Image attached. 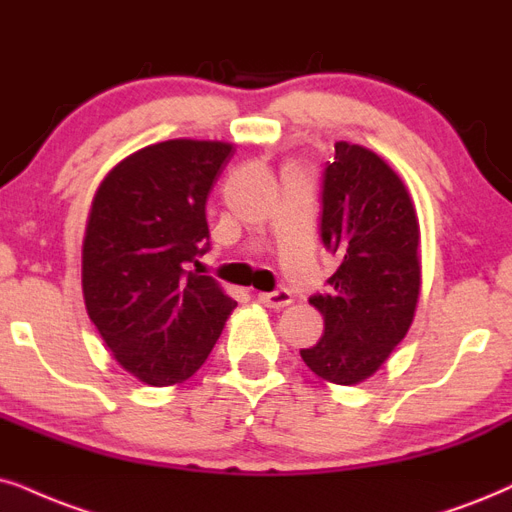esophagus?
I'll list each match as a JSON object with an SVG mask.
<instances>
[{
	"label": "esophagus",
	"mask_w": 512,
	"mask_h": 512,
	"mask_svg": "<svg viewBox=\"0 0 512 512\" xmlns=\"http://www.w3.org/2000/svg\"><path fill=\"white\" fill-rule=\"evenodd\" d=\"M257 300L269 309H283L293 302V297H290L288 290H274V293H257Z\"/></svg>",
	"instance_id": "34e87169"
}]
</instances>
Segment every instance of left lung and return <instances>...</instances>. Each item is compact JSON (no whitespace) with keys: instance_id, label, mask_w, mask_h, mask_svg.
I'll return each mask as SVG.
<instances>
[{"instance_id":"left-lung-1","label":"left lung","mask_w":512,"mask_h":512,"mask_svg":"<svg viewBox=\"0 0 512 512\" xmlns=\"http://www.w3.org/2000/svg\"><path fill=\"white\" fill-rule=\"evenodd\" d=\"M321 238L340 267L326 295L309 297L323 335L300 357L326 383L357 385L406 338L423 283L416 205L378 153L335 144L323 174Z\"/></svg>"}]
</instances>
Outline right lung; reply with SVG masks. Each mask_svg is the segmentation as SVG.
Returning <instances> with one entry per match:
<instances>
[{
  "label": "right lung",
  "mask_w": 512,
  "mask_h": 512,
  "mask_svg": "<svg viewBox=\"0 0 512 512\" xmlns=\"http://www.w3.org/2000/svg\"><path fill=\"white\" fill-rule=\"evenodd\" d=\"M226 141L139 148L103 177L82 238L84 307L113 359L151 387L189 380L236 302L189 271L208 250L205 203L234 155Z\"/></svg>",
  "instance_id": "1"
}]
</instances>
